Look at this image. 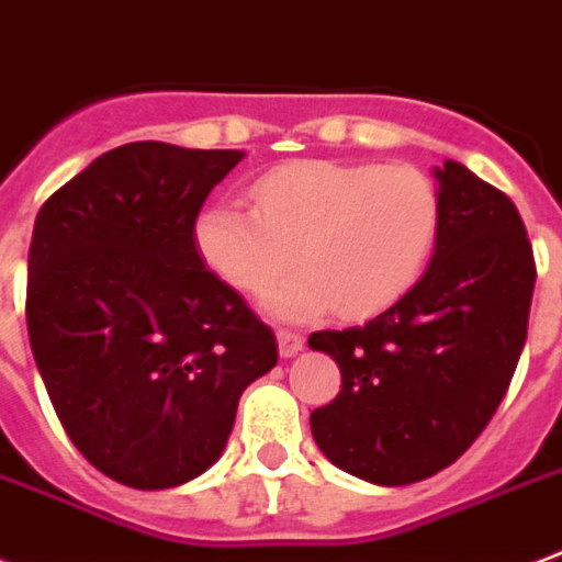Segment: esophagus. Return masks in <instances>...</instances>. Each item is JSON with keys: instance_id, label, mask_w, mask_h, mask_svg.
I'll use <instances>...</instances> for the list:
<instances>
[{"instance_id": "esophagus-1", "label": "esophagus", "mask_w": 562, "mask_h": 562, "mask_svg": "<svg viewBox=\"0 0 562 562\" xmlns=\"http://www.w3.org/2000/svg\"><path fill=\"white\" fill-rule=\"evenodd\" d=\"M277 345H280V357L291 359V357H297L306 341H303V336H300V333H291V329H280V333H277Z\"/></svg>"}]
</instances>
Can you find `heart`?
<instances>
[{
	"label": "heart",
	"mask_w": 562,
	"mask_h": 562,
	"mask_svg": "<svg viewBox=\"0 0 562 562\" xmlns=\"http://www.w3.org/2000/svg\"><path fill=\"white\" fill-rule=\"evenodd\" d=\"M439 229V196L409 165L297 161L252 182V212L217 203L194 224L196 252L226 285L262 294L291 256L303 268L265 297L277 321L336 303L359 318L392 306L418 280Z\"/></svg>",
	"instance_id": "b5f03b06"
}]
</instances>
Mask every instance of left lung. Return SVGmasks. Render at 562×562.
<instances>
[{
    "mask_svg": "<svg viewBox=\"0 0 562 562\" xmlns=\"http://www.w3.org/2000/svg\"><path fill=\"white\" fill-rule=\"evenodd\" d=\"M434 177L439 229L422 280L362 327L310 336L341 371L312 436L333 465L376 486L460 460L507 395L528 338L537 268L519 209L451 158Z\"/></svg>",
    "mask_w": 562,
    "mask_h": 562,
    "instance_id": "left-lung-1",
    "label": "left lung"
}]
</instances>
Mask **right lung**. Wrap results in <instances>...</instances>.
Instances as JSON below:
<instances>
[{"label":"right lung","instance_id":"obj_1","mask_svg":"<svg viewBox=\"0 0 562 562\" xmlns=\"http://www.w3.org/2000/svg\"><path fill=\"white\" fill-rule=\"evenodd\" d=\"M241 158L123 144L34 221V362L81 457L132 490H173L212 469L241 392L277 366L271 329L194 244L205 196Z\"/></svg>","mask_w":562,"mask_h":562}]
</instances>
